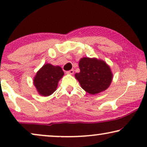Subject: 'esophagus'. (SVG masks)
<instances>
[{"label": "esophagus", "instance_id": "34e87169", "mask_svg": "<svg viewBox=\"0 0 147 147\" xmlns=\"http://www.w3.org/2000/svg\"><path fill=\"white\" fill-rule=\"evenodd\" d=\"M74 73V69H71V70H69V71H66V74H73Z\"/></svg>", "mask_w": 147, "mask_h": 147}]
</instances>
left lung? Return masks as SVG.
Here are the masks:
<instances>
[{"label": "left lung", "mask_w": 147, "mask_h": 147, "mask_svg": "<svg viewBox=\"0 0 147 147\" xmlns=\"http://www.w3.org/2000/svg\"><path fill=\"white\" fill-rule=\"evenodd\" d=\"M79 67L80 71L75 76L85 91L96 94L109 87L112 74L110 67L104 61L84 57L79 62Z\"/></svg>", "instance_id": "8db88e82"}]
</instances>
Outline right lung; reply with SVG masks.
I'll return each mask as SVG.
<instances>
[{
	"mask_svg": "<svg viewBox=\"0 0 147 147\" xmlns=\"http://www.w3.org/2000/svg\"><path fill=\"white\" fill-rule=\"evenodd\" d=\"M63 74L64 72L59 66L45 64L37 73L34 85L41 95L48 96L55 91L58 82Z\"/></svg>",
	"mask_w": 147,
	"mask_h": 147,
	"instance_id": "1",
	"label": "right lung"
}]
</instances>
